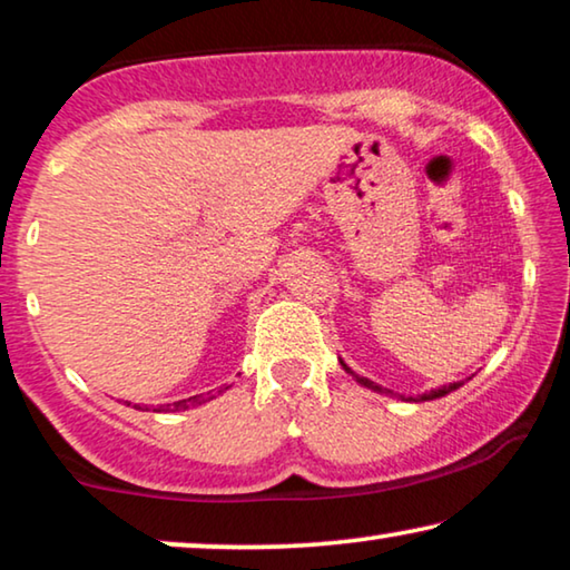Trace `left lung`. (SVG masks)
Masks as SVG:
<instances>
[{"label": "left lung", "mask_w": 570, "mask_h": 570, "mask_svg": "<svg viewBox=\"0 0 570 570\" xmlns=\"http://www.w3.org/2000/svg\"><path fill=\"white\" fill-rule=\"evenodd\" d=\"M342 362V360H340ZM342 367L346 370V373H350L352 377H357V383L360 385H365V387H370V391H377V393H385V395H395L393 391H387V387H383V385H377V383H373L370 381V377H360L357 373H354V370H350L342 362ZM463 385V383H450V385H442V387H434V391H429V393H424V395H419V399H409V401H432V399H442V395H448V393H452V391H458V387ZM403 399V395H401Z\"/></svg>", "instance_id": "obj_1"}]
</instances>
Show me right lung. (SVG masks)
Segmentation results:
<instances>
[{
	"label": "right lung",
	"mask_w": 570,
	"mask_h": 570,
	"mask_svg": "<svg viewBox=\"0 0 570 570\" xmlns=\"http://www.w3.org/2000/svg\"><path fill=\"white\" fill-rule=\"evenodd\" d=\"M210 399H216V395H213V393H200V395H189V399H183V401H177V403H167V406H159V409H154V411H185V409L200 406V403H205V401H210ZM134 409H141V406H134Z\"/></svg>",
	"instance_id": "obj_1"
}]
</instances>
